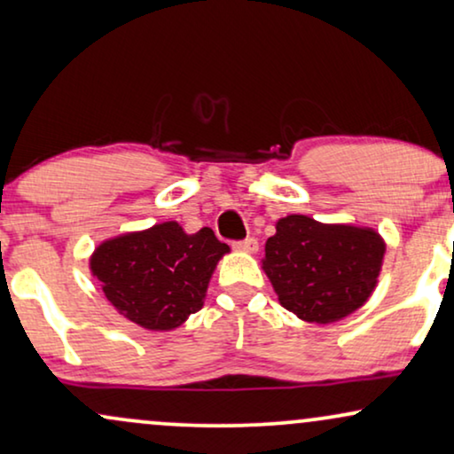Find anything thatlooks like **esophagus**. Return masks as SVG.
Instances as JSON below:
<instances>
[{
    "instance_id": "34e87169",
    "label": "esophagus",
    "mask_w": 454,
    "mask_h": 454,
    "mask_svg": "<svg viewBox=\"0 0 454 454\" xmlns=\"http://www.w3.org/2000/svg\"><path fill=\"white\" fill-rule=\"evenodd\" d=\"M232 247L237 251H245V254H255L257 247H260V243H257L255 237H249V239H245V240H237V243H234Z\"/></svg>"
}]
</instances>
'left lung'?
<instances>
[{"label":"left lung","mask_w":454,"mask_h":454,"mask_svg":"<svg viewBox=\"0 0 454 454\" xmlns=\"http://www.w3.org/2000/svg\"><path fill=\"white\" fill-rule=\"evenodd\" d=\"M386 245L371 228L286 215L266 240V270L278 301L308 323H335L369 300Z\"/></svg>","instance_id":"obj_1"}]
</instances>
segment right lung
Here are the masks:
<instances>
[{
  "label": "right lung",
  "instance_id": "1",
  "mask_svg": "<svg viewBox=\"0 0 454 454\" xmlns=\"http://www.w3.org/2000/svg\"><path fill=\"white\" fill-rule=\"evenodd\" d=\"M228 245L211 228L186 234L177 222L102 243L91 272L125 318L151 331H171L203 308L217 260Z\"/></svg>",
  "mask_w": 454,
  "mask_h": 454
}]
</instances>
